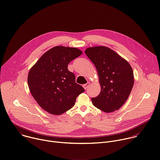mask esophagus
I'll return each mask as SVG.
<instances>
[{"instance_id":"esophagus-1","label":"esophagus","mask_w":160,"mask_h":160,"mask_svg":"<svg viewBox=\"0 0 160 160\" xmlns=\"http://www.w3.org/2000/svg\"><path fill=\"white\" fill-rule=\"evenodd\" d=\"M90 83L89 82H88V83H87L83 85V87L85 89H87V88L88 87V86L90 85Z\"/></svg>"}]
</instances>
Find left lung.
<instances>
[{
    "instance_id": "obj_1",
    "label": "left lung",
    "mask_w": 160,
    "mask_h": 160,
    "mask_svg": "<svg viewBox=\"0 0 160 160\" xmlns=\"http://www.w3.org/2000/svg\"><path fill=\"white\" fill-rule=\"evenodd\" d=\"M85 53L95 65L101 85L99 96L91 99L94 106L106 112L119 109L127 100L133 85L131 66L105 46L88 48Z\"/></svg>"
}]
</instances>
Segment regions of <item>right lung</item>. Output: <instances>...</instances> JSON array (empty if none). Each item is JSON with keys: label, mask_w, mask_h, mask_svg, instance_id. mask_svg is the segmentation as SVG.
<instances>
[{"label": "right lung", "mask_w": 160, "mask_h": 160, "mask_svg": "<svg viewBox=\"0 0 160 160\" xmlns=\"http://www.w3.org/2000/svg\"><path fill=\"white\" fill-rule=\"evenodd\" d=\"M82 54L75 48L56 46L45 52L29 71L28 84L32 96L51 115H59L70 109L85 91L68 70V64Z\"/></svg>", "instance_id": "add662e5"}]
</instances>
